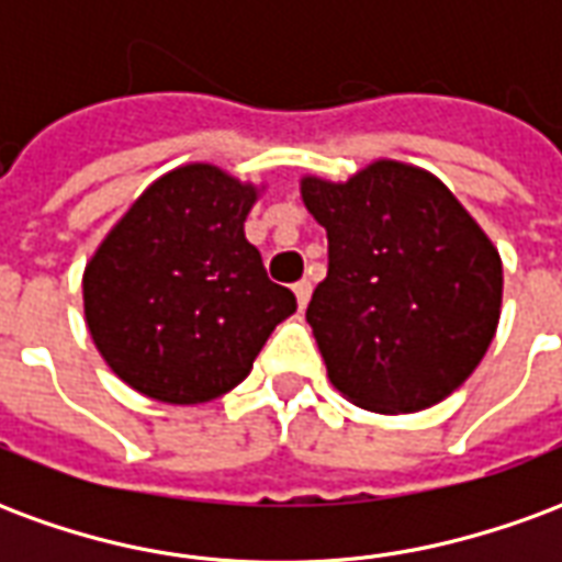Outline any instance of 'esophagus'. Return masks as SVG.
Returning <instances> with one entry per match:
<instances>
[{"instance_id":"34e87169","label":"esophagus","mask_w":562,"mask_h":562,"mask_svg":"<svg viewBox=\"0 0 562 562\" xmlns=\"http://www.w3.org/2000/svg\"><path fill=\"white\" fill-rule=\"evenodd\" d=\"M310 292H313V285H310V280L294 282V297H297V306H301V310H304L306 301H310Z\"/></svg>"}]
</instances>
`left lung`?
<instances>
[{"label":"left lung","instance_id":"1","mask_svg":"<svg viewBox=\"0 0 562 562\" xmlns=\"http://www.w3.org/2000/svg\"><path fill=\"white\" fill-rule=\"evenodd\" d=\"M328 232L306 306L334 389L370 413H418L467 382L499 322L494 244L434 173L373 161L346 183L304 177Z\"/></svg>","mask_w":562,"mask_h":562}]
</instances>
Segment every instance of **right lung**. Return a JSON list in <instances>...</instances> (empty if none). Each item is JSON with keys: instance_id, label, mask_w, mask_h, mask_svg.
Wrapping results in <instances>:
<instances>
[{"instance_id": "right-lung-1", "label": "right lung", "mask_w": 562, "mask_h": 562, "mask_svg": "<svg viewBox=\"0 0 562 562\" xmlns=\"http://www.w3.org/2000/svg\"><path fill=\"white\" fill-rule=\"evenodd\" d=\"M252 204L256 186L183 165L104 237L83 273V310L126 385L161 403L213 401L249 376L270 330L297 310L246 240Z\"/></svg>"}]
</instances>
